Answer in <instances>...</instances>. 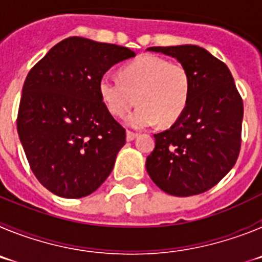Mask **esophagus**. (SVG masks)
Wrapping results in <instances>:
<instances>
[{"instance_id": "34e87169", "label": "esophagus", "mask_w": 262, "mask_h": 262, "mask_svg": "<svg viewBox=\"0 0 262 262\" xmlns=\"http://www.w3.org/2000/svg\"><path fill=\"white\" fill-rule=\"evenodd\" d=\"M136 138H138V134L133 133V131H127V142H133Z\"/></svg>"}]
</instances>
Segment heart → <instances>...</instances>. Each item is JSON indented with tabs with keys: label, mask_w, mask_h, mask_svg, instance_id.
I'll use <instances>...</instances> for the list:
<instances>
[{
	"label": "heart",
	"mask_w": 262,
	"mask_h": 262,
	"mask_svg": "<svg viewBox=\"0 0 262 262\" xmlns=\"http://www.w3.org/2000/svg\"><path fill=\"white\" fill-rule=\"evenodd\" d=\"M119 77L105 75L98 82L103 105L113 115L122 117L138 107L124 122L133 128L151 127L160 120L170 124L184 113L190 97L189 71L178 61L145 55L120 69Z\"/></svg>",
	"instance_id": "obj_1"
}]
</instances>
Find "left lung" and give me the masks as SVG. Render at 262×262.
Here are the masks:
<instances>
[{"instance_id": "8db88e82", "label": "left lung", "mask_w": 262, "mask_h": 262, "mask_svg": "<svg viewBox=\"0 0 262 262\" xmlns=\"http://www.w3.org/2000/svg\"><path fill=\"white\" fill-rule=\"evenodd\" d=\"M177 59L189 71V102L170 128L155 134L145 161L152 181L165 193H205L235 165L240 152L243 99L230 69L198 46L149 47Z\"/></svg>"}]
</instances>
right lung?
<instances>
[{
    "label": "right lung",
    "instance_id": "add662e5",
    "mask_svg": "<svg viewBox=\"0 0 262 262\" xmlns=\"http://www.w3.org/2000/svg\"><path fill=\"white\" fill-rule=\"evenodd\" d=\"M136 53L80 36L53 46L29 72L17 128L31 170L62 198L96 191L114 168L126 129L103 105L98 82Z\"/></svg>",
    "mask_w": 262,
    "mask_h": 262
}]
</instances>
